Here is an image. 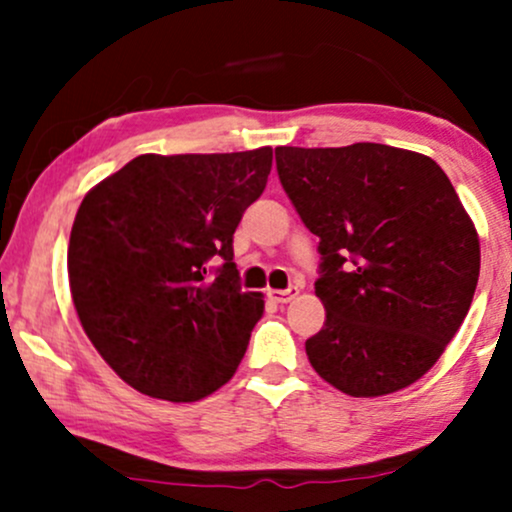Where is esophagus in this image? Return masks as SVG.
Here are the masks:
<instances>
[{
	"label": "esophagus",
	"instance_id": "34e87169",
	"mask_svg": "<svg viewBox=\"0 0 512 512\" xmlns=\"http://www.w3.org/2000/svg\"><path fill=\"white\" fill-rule=\"evenodd\" d=\"M267 296L272 298L274 303H289L298 296V286H289V289H269Z\"/></svg>",
	"mask_w": 512,
	"mask_h": 512
}]
</instances>
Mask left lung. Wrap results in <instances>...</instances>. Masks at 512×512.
<instances>
[{
  "label": "left lung",
  "mask_w": 512,
  "mask_h": 512,
  "mask_svg": "<svg viewBox=\"0 0 512 512\" xmlns=\"http://www.w3.org/2000/svg\"><path fill=\"white\" fill-rule=\"evenodd\" d=\"M276 173L320 238L327 320L305 342L320 378L380 397L421 378L472 305L479 238L433 158L385 144L276 146Z\"/></svg>",
  "instance_id": "obj_1"
}]
</instances>
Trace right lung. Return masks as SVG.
<instances>
[{
  "instance_id": "obj_1",
  "label": "right lung",
  "mask_w": 512,
  "mask_h": 512,
  "mask_svg": "<svg viewBox=\"0 0 512 512\" xmlns=\"http://www.w3.org/2000/svg\"><path fill=\"white\" fill-rule=\"evenodd\" d=\"M269 170V146L144 154L84 197L67 250L74 308L134 390L197 402L233 378L264 310L240 289L233 233Z\"/></svg>"
}]
</instances>
